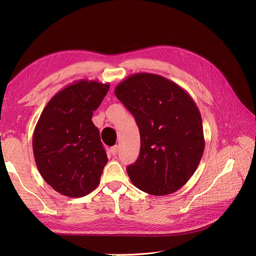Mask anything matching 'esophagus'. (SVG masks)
<instances>
[{"label":"esophagus","mask_w":256,"mask_h":256,"mask_svg":"<svg viewBox=\"0 0 256 256\" xmlns=\"http://www.w3.org/2000/svg\"><path fill=\"white\" fill-rule=\"evenodd\" d=\"M110 152H111V154H113V156H115V154H118V145H115V146L111 147V150H110Z\"/></svg>","instance_id":"1"}]
</instances>
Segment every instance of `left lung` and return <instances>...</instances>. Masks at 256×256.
I'll return each mask as SVG.
<instances>
[{
	"label": "left lung",
	"instance_id": "8db88e82",
	"mask_svg": "<svg viewBox=\"0 0 256 256\" xmlns=\"http://www.w3.org/2000/svg\"><path fill=\"white\" fill-rule=\"evenodd\" d=\"M114 92L140 130V154L127 166L130 180L152 196L180 189L194 174L205 148L196 102L180 85L147 72L129 76Z\"/></svg>",
	"mask_w": 256,
	"mask_h": 256
}]
</instances>
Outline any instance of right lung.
Wrapping results in <instances>:
<instances>
[{
	"mask_svg": "<svg viewBox=\"0 0 256 256\" xmlns=\"http://www.w3.org/2000/svg\"><path fill=\"white\" fill-rule=\"evenodd\" d=\"M109 88V83L88 80L68 85L50 99L36 124V166L60 194L82 198L99 184L108 157L92 118Z\"/></svg>",
	"mask_w": 256,
	"mask_h": 256,
	"instance_id": "1",
	"label": "right lung"
}]
</instances>
